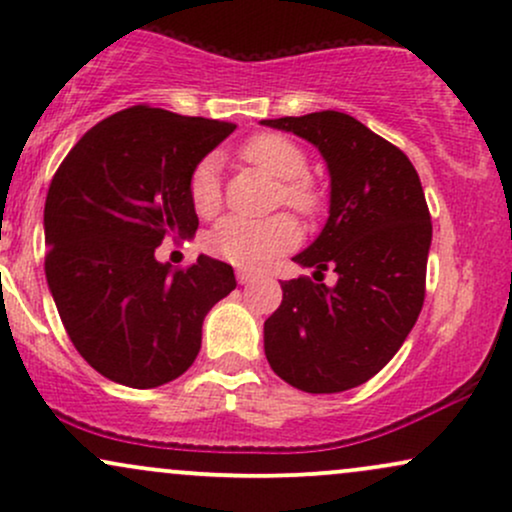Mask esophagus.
<instances>
[{
    "instance_id": "obj_1",
    "label": "esophagus",
    "mask_w": 512,
    "mask_h": 512,
    "mask_svg": "<svg viewBox=\"0 0 512 512\" xmlns=\"http://www.w3.org/2000/svg\"><path fill=\"white\" fill-rule=\"evenodd\" d=\"M238 281H240V284H252V281H255L257 279V276L255 274H252V272H245V269H238Z\"/></svg>"
}]
</instances>
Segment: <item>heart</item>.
Here are the masks:
<instances>
[{
	"instance_id": "b5f03b06",
	"label": "heart",
	"mask_w": 512,
	"mask_h": 512,
	"mask_svg": "<svg viewBox=\"0 0 512 512\" xmlns=\"http://www.w3.org/2000/svg\"><path fill=\"white\" fill-rule=\"evenodd\" d=\"M240 156L281 182V199L298 214H315L322 204L315 182L305 178L308 156L291 139L281 134H257L243 144ZM190 202L199 216L209 219L221 209L219 158L207 156L190 175ZM301 238L296 221L289 214H276L264 221L223 219L207 236L211 255L243 269L267 267L281 252L291 250Z\"/></svg>"
}]
</instances>
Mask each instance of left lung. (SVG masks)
Here are the masks:
<instances>
[{
  "label": "left lung",
  "instance_id": "left-lung-1",
  "mask_svg": "<svg viewBox=\"0 0 512 512\" xmlns=\"http://www.w3.org/2000/svg\"><path fill=\"white\" fill-rule=\"evenodd\" d=\"M262 125L303 137L330 170V219L293 257L315 274L281 281L264 354L281 380L313 395L363 385L387 366L421 313L431 214L419 173L356 117L322 110ZM338 272L332 290L321 284Z\"/></svg>",
  "mask_w": 512,
  "mask_h": 512
}]
</instances>
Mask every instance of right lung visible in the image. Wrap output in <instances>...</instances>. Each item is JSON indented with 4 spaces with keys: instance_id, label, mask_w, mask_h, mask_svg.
I'll return each instance as SVG.
<instances>
[{
    "instance_id": "right-lung-1",
    "label": "right lung",
    "mask_w": 512,
    "mask_h": 512,
    "mask_svg": "<svg viewBox=\"0 0 512 512\" xmlns=\"http://www.w3.org/2000/svg\"><path fill=\"white\" fill-rule=\"evenodd\" d=\"M233 122L132 105L91 127L45 199V276L69 339L113 383L166 385L195 363L202 322L236 289L233 267L156 260L163 238L195 236L190 175Z\"/></svg>"
}]
</instances>
